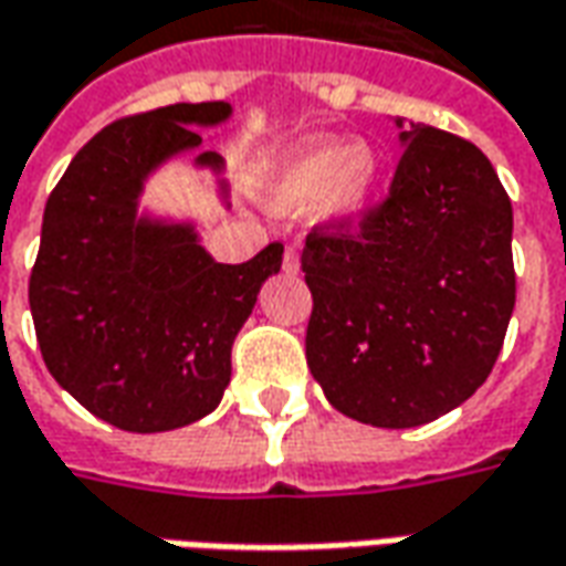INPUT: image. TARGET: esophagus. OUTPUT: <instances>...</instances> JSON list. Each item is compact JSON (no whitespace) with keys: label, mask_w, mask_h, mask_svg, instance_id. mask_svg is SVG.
<instances>
[{"label":"esophagus","mask_w":566,"mask_h":566,"mask_svg":"<svg viewBox=\"0 0 566 566\" xmlns=\"http://www.w3.org/2000/svg\"><path fill=\"white\" fill-rule=\"evenodd\" d=\"M284 270L287 272L300 270V251H296V248H284Z\"/></svg>","instance_id":"esophagus-1"}]
</instances>
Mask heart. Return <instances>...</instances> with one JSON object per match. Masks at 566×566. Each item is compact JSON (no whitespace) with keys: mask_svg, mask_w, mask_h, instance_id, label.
<instances>
[{"mask_svg":"<svg viewBox=\"0 0 566 566\" xmlns=\"http://www.w3.org/2000/svg\"><path fill=\"white\" fill-rule=\"evenodd\" d=\"M382 159L374 146L343 137H310L294 146L272 174L266 201L275 214L322 211L324 223L349 229L361 223L374 205Z\"/></svg>","mask_w":566,"mask_h":566,"instance_id":"heart-1","label":"heart"}]
</instances>
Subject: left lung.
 Listing matches in <instances>:
<instances>
[{
    "label": "left lung",
    "instance_id": "8db88e82",
    "mask_svg": "<svg viewBox=\"0 0 566 566\" xmlns=\"http://www.w3.org/2000/svg\"><path fill=\"white\" fill-rule=\"evenodd\" d=\"M405 156L361 232H312L306 361L324 398L413 429L478 392L515 310L512 201L475 144L392 118Z\"/></svg>",
    "mask_w": 566,
    "mask_h": 566
}]
</instances>
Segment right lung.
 Returning a JSON list of instances; mask_svg holds the SVG:
<instances>
[{
    "mask_svg": "<svg viewBox=\"0 0 566 566\" xmlns=\"http://www.w3.org/2000/svg\"><path fill=\"white\" fill-rule=\"evenodd\" d=\"M229 118L227 101L122 118L78 149L45 205L30 275L39 349L78 405L125 432H171L220 405L232 343L282 270V244L217 263L192 217L140 205L156 171L196 153L229 211L227 159L199 134Z\"/></svg>",
    "mask_w": 566,
    "mask_h": 566,
    "instance_id": "obj_1",
    "label": "right lung"
}]
</instances>
